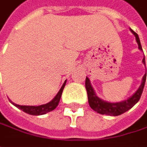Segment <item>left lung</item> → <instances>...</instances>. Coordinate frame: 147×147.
<instances>
[{"instance_id":"1","label":"left lung","mask_w":147,"mask_h":147,"mask_svg":"<svg viewBox=\"0 0 147 147\" xmlns=\"http://www.w3.org/2000/svg\"><path fill=\"white\" fill-rule=\"evenodd\" d=\"M130 31L133 33V34L136 36V42L138 44L139 49L142 50V48L140 45V38L138 37V34L136 32H134L132 29H130ZM143 63L146 65V61H145V58L143 59ZM146 80V73L144 76L143 80H142V83L139 87V89L136 91V92L130 97L129 99L125 101L120 102H108L102 100L100 98H98V97H97V95L95 94L92 87L91 86L90 81L88 78H86V88H87V97H88V102L90 107L96 112L101 113V114H106V115H110V116H118L120 115L122 113H125L129 109H130L138 101L140 100L143 89L145 87V82Z\"/></svg>"}]
</instances>
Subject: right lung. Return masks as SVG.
Returning <instances> with one entry per match:
<instances>
[{"label":"right lung","mask_w":147,"mask_h":147,"mask_svg":"<svg viewBox=\"0 0 147 147\" xmlns=\"http://www.w3.org/2000/svg\"><path fill=\"white\" fill-rule=\"evenodd\" d=\"M65 83H66V82H64V84L62 85L60 90L59 91V92L57 93V95L55 97V98L51 102H48L46 104H44V105H40V106H22V105H18V104H16V103L12 102L11 101H10V102L13 105H15L17 108L20 109L21 110H22L23 112L28 113V114H31V115L45 114V113H48V112L53 111L58 106L59 102L60 100V98H61V94H62L63 89H64V87L65 86Z\"/></svg>","instance_id":"1"}]
</instances>
